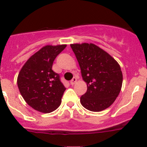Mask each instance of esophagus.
<instances>
[{
  "label": "esophagus",
  "instance_id": "esophagus-1",
  "mask_svg": "<svg viewBox=\"0 0 147 147\" xmlns=\"http://www.w3.org/2000/svg\"><path fill=\"white\" fill-rule=\"evenodd\" d=\"M76 82H77V78H73L71 80V81H70V84H71V85H74Z\"/></svg>",
  "mask_w": 147,
  "mask_h": 147
}]
</instances>
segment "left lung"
<instances>
[{
  "label": "left lung",
  "instance_id": "1",
  "mask_svg": "<svg viewBox=\"0 0 147 147\" xmlns=\"http://www.w3.org/2000/svg\"><path fill=\"white\" fill-rule=\"evenodd\" d=\"M81 68L87 90L80 98L86 109L93 112L109 108L121 90L123 73L117 61L92 43L70 45Z\"/></svg>",
  "mask_w": 147,
  "mask_h": 147
}]
</instances>
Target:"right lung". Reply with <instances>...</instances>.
Here are the masks:
<instances>
[{
    "mask_svg": "<svg viewBox=\"0 0 147 147\" xmlns=\"http://www.w3.org/2000/svg\"><path fill=\"white\" fill-rule=\"evenodd\" d=\"M66 45L43 46L32 55L21 69L17 84L26 103L41 113H51L61 104L66 90L58 74L52 70L53 62Z\"/></svg>",
    "mask_w": 147,
    "mask_h": 147,
    "instance_id": "right-lung-1",
    "label": "right lung"
}]
</instances>
